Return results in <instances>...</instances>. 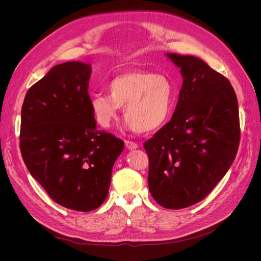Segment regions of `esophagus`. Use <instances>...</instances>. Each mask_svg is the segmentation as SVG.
I'll return each mask as SVG.
<instances>
[{
	"label": "esophagus",
	"instance_id": "1",
	"mask_svg": "<svg viewBox=\"0 0 261 261\" xmlns=\"http://www.w3.org/2000/svg\"><path fill=\"white\" fill-rule=\"evenodd\" d=\"M125 146L129 150L138 148V144H136L135 141H132V140H125Z\"/></svg>",
	"mask_w": 261,
	"mask_h": 261
}]
</instances>
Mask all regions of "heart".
I'll list each match as a JSON object with an SVG mask.
<instances>
[{"instance_id": "1", "label": "heart", "mask_w": 261, "mask_h": 261, "mask_svg": "<svg viewBox=\"0 0 261 261\" xmlns=\"http://www.w3.org/2000/svg\"><path fill=\"white\" fill-rule=\"evenodd\" d=\"M109 94L96 93L90 108L97 123L109 127L124 107L129 128L140 133L160 129L172 116L176 90L169 77L146 70H133L114 77L108 85Z\"/></svg>"}]
</instances>
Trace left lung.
Here are the masks:
<instances>
[{
	"label": "left lung",
	"mask_w": 261,
	"mask_h": 261,
	"mask_svg": "<svg viewBox=\"0 0 261 261\" xmlns=\"http://www.w3.org/2000/svg\"><path fill=\"white\" fill-rule=\"evenodd\" d=\"M183 85L171 121L144 144L149 192L160 206L201 201L233 163L240 144L239 103L231 83L206 62L167 53Z\"/></svg>",
	"instance_id": "left-lung-1"
}]
</instances>
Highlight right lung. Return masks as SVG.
Segmentation results:
<instances>
[{
    "label": "right lung",
    "mask_w": 261,
    "mask_h": 261,
    "mask_svg": "<svg viewBox=\"0 0 261 261\" xmlns=\"http://www.w3.org/2000/svg\"><path fill=\"white\" fill-rule=\"evenodd\" d=\"M91 66L62 63L30 87L19 145L30 174L61 206L88 212L107 199L123 140L97 129L88 93Z\"/></svg>",
    "instance_id": "right-lung-1"
}]
</instances>
